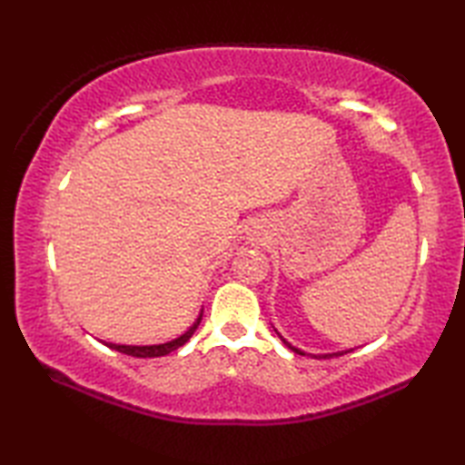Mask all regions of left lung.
I'll return each mask as SVG.
<instances>
[{"label":"left lung","mask_w":465,"mask_h":465,"mask_svg":"<svg viewBox=\"0 0 465 465\" xmlns=\"http://www.w3.org/2000/svg\"><path fill=\"white\" fill-rule=\"evenodd\" d=\"M280 338H282V335H280ZM282 341L285 343V345H288V348L292 350V351H295V353H300V355H305L302 350H298V348H293V345L292 343H288V341H285L283 338H282ZM348 351H351V350H345V351H335V353H323V355H313L312 353V358H315V360H330V358H333V355H343V353H348Z\"/></svg>","instance_id":"8db88e82"}]
</instances>
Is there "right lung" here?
Here are the masks:
<instances>
[{
	"instance_id": "right-lung-1",
	"label": "right lung",
	"mask_w": 465,
	"mask_h": 465,
	"mask_svg": "<svg viewBox=\"0 0 465 465\" xmlns=\"http://www.w3.org/2000/svg\"><path fill=\"white\" fill-rule=\"evenodd\" d=\"M202 322V315L197 318V322L192 325L190 330H187L180 338H175L167 343H160V345H117V343H105L107 348H112L115 351H122L125 355H134V358H162V355L172 353L173 350L182 348V345L192 338L193 331L197 330V325Z\"/></svg>"
}]
</instances>
